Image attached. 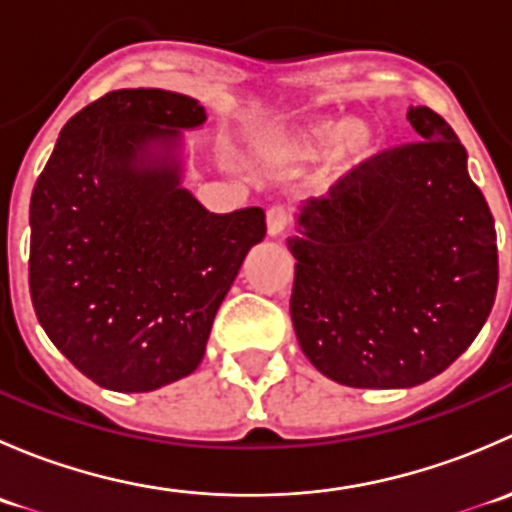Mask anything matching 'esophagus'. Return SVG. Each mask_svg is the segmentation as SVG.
<instances>
[{
  "label": "esophagus",
  "mask_w": 512,
  "mask_h": 512,
  "mask_svg": "<svg viewBox=\"0 0 512 512\" xmlns=\"http://www.w3.org/2000/svg\"><path fill=\"white\" fill-rule=\"evenodd\" d=\"M289 227V220L282 208H270L267 210V235L270 237H280L285 235Z\"/></svg>",
  "instance_id": "esophagus-1"
}]
</instances>
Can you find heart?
<instances>
[{
  "label": "heart",
  "mask_w": 512,
  "mask_h": 512,
  "mask_svg": "<svg viewBox=\"0 0 512 512\" xmlns=\"http://www.w3.org/2000/svg\"><path fill=\"white\" fill-rule=\"evenodd\" d=\"M379 136L374 126L359 118H309L294 128L265 131L252 141L257 158L272 165L302 163L317 156L324 147L319 178L337 183L359 170L376 153Z\"/></svg>",
  "instance_id": "b5f03b06"
}]
</instances>
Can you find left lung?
<instances>
[{"mask_svg":"<svg viewBox=\"0 0 512 512\" xmlns=\"http://www.w3.org/2000/svg\"><path fill=\"white\" fill-rule=\"evenodd\" d=\"M418 143L366 160L294 213L289 299L304 356L354 389H409L453 364L498 289L495 223L468 153L431 108Z\"/></svg>","mask_w":512,"mask_h":512,"instance_id":"left-lung-1","label":"left lung"}]
</instances>
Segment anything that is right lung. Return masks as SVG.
<instances>
[{
    "label": "right lung",
    "mask_w": 512,
    "mask_h": 512,
    "mask_svg": "<svg viewBox=\"0 0 512 512\" xmlns=\"http://www.w3.org/2000/svg\"><path fill=\"white\" fill-rule=\"evenodd\" d=\"M195 98L111 91L59 133L29 205V289L54 347L98 386L156 391L193 374L265 210L210 213L183 185Z\"/></svg>",
    "instance_id": "add662e5"
}]
</instances>
